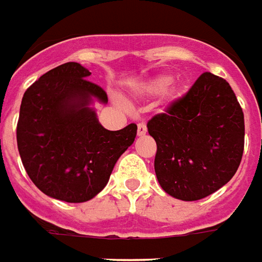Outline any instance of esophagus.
Segmentation results:
<instances>
[{
  "mask_svg": "<svg viewBox=\"0 0 262 262\" xmlns=\"http://www.w3.org/2000/svg\"><path fill=\"white\" fill-rule=\"evenodd\" d=\"M147 133V128H146V125L143 123H139L138 124V135L139 137H143L145 134Z\"/></svg>",
  "mask_w": 262,
  "mask_h": 262,
  "instance_id": "34e87169",
  "label": "esophagus"
}]
</instances>
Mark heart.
<instances>
[{"label": "heart", "instance_id": "heart-1", "mask_svg": "<svg viewBox=\"0 0 262 262\" xmlns=\"http://www.w3.org/2000/svg\"><path fill=\"white\" fill-rule=\"evenodd\" d=\"M172 82V77L168 76V74H160V76H156L153 77L152 80H149L147 82H145L139 92L142 95H159L161 92H164L167 90V86L170 85ZM184 94V86L176 85L172 86V90L168 92V99L170 101H177L178 98H181Z\"/></svg>", "mask_w": 262, "mask_h": 262}]
</instances>
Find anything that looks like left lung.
<instances>
[{"label":"left lung","mask_w":262,"mask_h":262,"mask_svg":"<svg viewBox=\"0 0 262 262\" xmlns=\"http://www.w3.org/2000/svg\"><path fill=\"white\" fill-rule=\"evenodd\" d=\"M147 131L157 143V181L172 198H206L229 182L241 164L243 112L227 80L213 73H203L166 113L149 120Z\"/></svg>","instance_id":"1"}]
</instances>
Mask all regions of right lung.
I'll return each instance as SVG.
<instances>
[{
    "label": "right lung",
    "mask_w": 262,
    "mask_h": 262,
    "mask_svg": "<svg viewBox=\"0 0 262 262\" xmlns=\"http://www.w3.org/2000/svg\"><path fill=\"white\" fill-rule=\"evenodd\" d=\"M90 76L76 62L42 74L25 92L17 121L27 176L42 193L68 203L95 198L137 137L135 124L109 131L99 123L92 103L106 105L107 95Z\"/></svg>",
    "instance_id": "obj_1"
}]
</instances>
